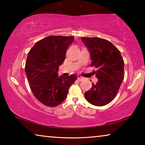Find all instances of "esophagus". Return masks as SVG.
<instances>
[{"label": "esophagus", "mask_w": 145, "mask_h": 145, "mask_svg": "<svg viewBox=\"0 0 145 145\" xmlns=\"http://www.w3.org/2000/svg\"><path fill=\"white\" fill-rule=\"evenodd\" d=\"M83 79V77H82L80 75H77V80L78 81H81V80Z\"/></svg>", "instance_id": "obj_1"}]
</instances>
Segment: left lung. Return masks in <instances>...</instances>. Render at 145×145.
Here are the masks:
<instances>
[{
    "label": "left lung",
    "mask_w": 145,
    "mask_h": 145,
    "mask_svg": "<svg viewBox=\"0 0 145 145\" xmlns=\"http://www.w3.org/2000/svg\"><path fill=\"white\" fill-rule=\"evenodd\" d=\"M91 59V67L97 68L93 73L99 79L86 91V99L91 104L103 106L116 96L124 78V61L120 50L110 41L99 38H81Z\"/></svg>",
    "instance_id": "8db88e82"
}]
</instances>
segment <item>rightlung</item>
<instances>
[{
  "label": "right lung",
  "mask_w": 145,
  "mask_h": 145,
  "mask_svg": "<svg viewBox=\"0 0 145 145\" xmlns=\"http://www.w3.org/2000/svg\"><path fill=\"white\" fill-rule=\"evenodd\" d=\"M73 41V36H48L38 41L28 54L25 70L29 86L34 97L46 106L61 104L77 80L73 74L67 77L57 74Z\"/></svg>",
  "instance_id": "obj_1"
}]
</instances>
